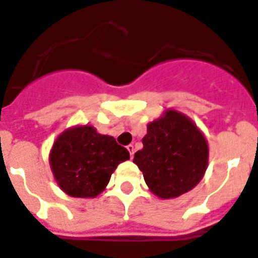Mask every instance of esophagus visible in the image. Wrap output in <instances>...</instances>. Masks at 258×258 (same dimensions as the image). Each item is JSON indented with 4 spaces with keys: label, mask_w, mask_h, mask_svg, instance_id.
Masks as SVG:
<instances>
[{
    "label": "esophagus",
    "mask_w": 258,
    "mask_h": 258,
    "mask_svg": "<svg viewBox=\"0 0 258 258\" xmlns=\"http://www.w3.org/2000/svg\"><path fill=\"white\" fill-rule=\"evenodd\" d=\"M127 150H128V152H130V156L133 158L134 152H135V147H134L133 144H130V146H127Z\"/></svg>",
    "instance_id": "1"
}]
</instances>
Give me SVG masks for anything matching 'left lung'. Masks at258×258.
<instances>
[{
	"mask_svg": "<svg viewBox=\"0 0 258 258\" xmlns=\"http://www.w3.org/2000/svg\"><path fill=\"white\" fill-rule=\"evenodd\" d=\"M143 148L134 156L150 190L160 199H175L194 189L208 167L204 134L187 115L168 108L147 124Z\"/></svg>",
	"mask_w": 258,
	"mask_h": 258,
	"instance_id": "1",
	"label": "left lung"
}]
</instances>
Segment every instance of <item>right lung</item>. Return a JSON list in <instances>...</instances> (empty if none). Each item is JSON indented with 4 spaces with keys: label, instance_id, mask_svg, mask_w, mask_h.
I'll return each instance as SVG.
<instances>
[{
    "label": "right lung",
    "instance_id": "add662e5",
    "mask_svg": "<svg viewBox=\"0 0 258 258\" xmlns=\"http://www.w3.org/2000/svg\"><path fill=\"white\" fill-rule=\"evenodd\" d=\"M130 152L90 124L64 130L54 140L49 162L56 184L71 198H96Z\"/></svg>",
    "mask_w": 258,
    "mask_h": 258
}]
</instances>
